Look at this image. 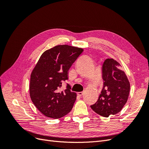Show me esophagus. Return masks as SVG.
<instances>
[{
	"instance_id": "esophagus-1",
	"label": "esophagus",
	"mask_w": 149,
	"mask_h": 149,
	"mask_svg": "<svg viewBox=\"0 0 149 149\" xmlns=\"http://www.w3.org/2000/svg\"><path fill=\"white\" fill-rule=\"evenodd\" d=\"M84 94V93L83 92H78L77 93V94L79 96H83V94Z\"/></svg>"
}]
</instances>
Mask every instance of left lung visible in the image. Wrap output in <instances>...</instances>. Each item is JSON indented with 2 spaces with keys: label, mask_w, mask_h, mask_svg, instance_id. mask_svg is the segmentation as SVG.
I'll use <instances>...</instances> for the list:
<instances>
[{
  "label": "left lung",
  "mask_w": 149,
  "mask_h": 149,
  "mask_svg": "<svg viewBox=\"0 0 149 149\" xmlns=\"http://www.w3.org/2000/svg\"><path fill=\"white\" fill-rule=\"evenodd\" d=\"M120 66L112 58H107L102 65L103 88L97 102L91 107L105 118L119 112L129 97L130 83Z\"/></svg>",
  "instance_id": "8db88e82"
}]
</instances>
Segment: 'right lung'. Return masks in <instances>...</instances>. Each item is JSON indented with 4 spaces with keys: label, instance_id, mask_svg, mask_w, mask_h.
<instances>
[{
    "label": "right lung",
    "instance_id": "obj_1",
    "mask_svg": "<svg viewBox=\"0 0 149 149\" xmlns=\"http://www.w3.org/2000/svg\"><path fill=\"white\" fill-rule=\"evenodd\" d=\"M83 48L67 45H57L45 52L30 76V96L36 107L48 118L59 119L71 111L76 94L67 84L60 91L62 83L68 79V70Z\"/></svg>",
    "mask_w": 149,
    "mask_h": 149
}]
</instances>
